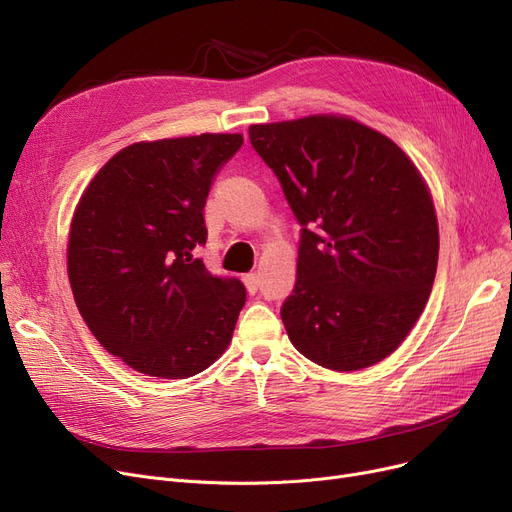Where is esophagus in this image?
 Wrapping results in <instances>:
<instances>
[{"mask_svg": "<svg viewBox=\"0 0 512 512\" xmlns=\"http://www.w3.org/2000/svg\"><path fill=\"white\" fill-rule=\"evenodd\" d=\"M242 280H244L246 289H249V293H257V289H259V274H255V272L244 274Z\"/></svg>", "mask_w": 512, "mask_h": 512, "instance_id": "obj_1", "label": "esophagus"}]
</instances>
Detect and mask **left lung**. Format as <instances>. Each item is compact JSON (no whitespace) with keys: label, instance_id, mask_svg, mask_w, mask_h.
Here are the masks:
<instances>
[{"label":"left lung","instance_id":"8db88e82","mask_svg":"<svg viewBox=\"0 0 512 512\" xmlns=\"http://www.w3.org/2000/svg\"><path fill=\"white\" fill-rule=\"evenodd\" d=\"M249 137L301 225L280 308L291 344L333 371L380 363L418 323L437 274L439 225L418 168L344 116L255 124Z\"/></svg>","mask_w":512,"mask_h":512}]
</instances>
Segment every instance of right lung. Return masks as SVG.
<instances>
[{"label":"right lung","instance_id":"add662e5","mask_svg":"<svg viewBox=\"0 0 512 512\" xmlns=\"http://www.w3.org/2000/svg\"><path fill=\"white\" fill-rule=\"evenodd\" d=\"M242 135L141 141L113 156L73 213L67 272L84 323L139 373L185 380L232 342L246 289L213 276L204 204Z\"/></svg>","mask_w":512,"mask_h":512}]
</instances>
